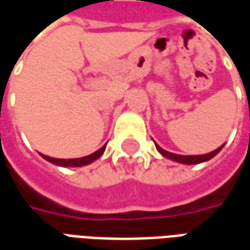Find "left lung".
<instances>
[{
	"label": "left lung",
	"instance_id": "8db88e82",
	"mask_svg": "<svg viewBox=\"0 0 250 250\" xmlns=\"http://www.w3.org/2000/svg\"><path fill=\"white\" fill-rule=\"evenodd\" d=\"M155 147H157V150L162 154L163 157L168 158L171 161H175V162L178 163H184V165H197V163L206 162V161H209L213 157H215L221 151V148L224 147V145L218 147L214 151L209 152V154H204V155H178V154H173V152H168L166 150H163L162 147L158 146L157 143H155Z\"/></svg>",
	"mask_w": 250,
	"mask_h": 250
}]
</instances>
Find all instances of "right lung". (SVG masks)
Here are the masks:
<instances>
[{
    "label": "right lung",
    "instance_id": "add662e5",
    "mask_svg": "<svg viewBox=\"0 0 250 250\" xmlns=\"http://www.w3.org/2000/svg\"><path fill=\"white\" fill-rule=\"evenodd\" d=\"M105 146L107 145H104L102 148H99L98 151L92 152L91 155H87V157L83 158H75V159H57V158L46 157L44 154H41V157L44 158L45 161H48V162L57 165V166H62V167H82V166H87V165L92 163L93 161H96V159L102 157L104 150H105Z\"/></svg>",
    "mask_w": 250,
    "mask_h": 250
}]
</instances>
